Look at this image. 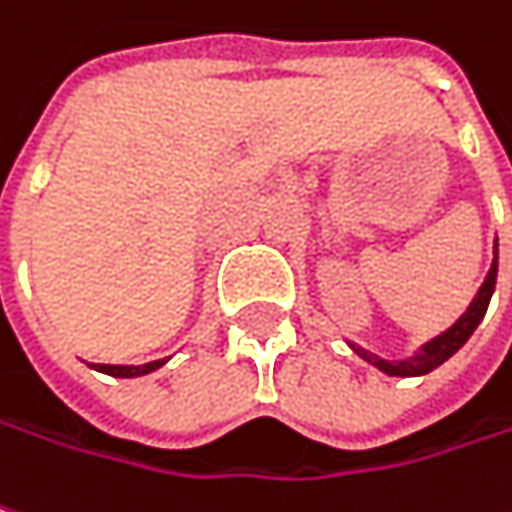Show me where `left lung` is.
Here are the masks:
<instances>
[{"label": "left lung", "instance_id": "8db88e82", "mask_svg": "<svg viewBox=\"0 0 512 512\" xmlns=\"http://www.w3.org/2000/svg\"><path fill=\"white\" fill-rule=\"evenodd\" d=\"M495 276H498V238H495V253H493V265H490V271H487V279L481 282V288H478V294L472 297V303L466 306V311L457 317L455 323L446 329V332H440L437 338H431V341H425L420 349H414L408 358H396V361H387V358H379L376 352H367V349L355 347L352 341H349V347L355 355H361L367 364H373L376 370H382L384 376H399V379H414V376H425V373H431V370H437L443 361H449L452 355H455L457 349L463 347L469 338H472V332L478 329V323L484 320V314H487V306H490V300H493V291H495Z\"/></svg>", "mask_w": 512, "mask_h": 512}]
</instances>
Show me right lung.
<instances>
[{
  "mask_svg": "<svg viewBox=\"0 0 512 512\" xmlns=\"http://www.w3.org/2000/svg\"><path fill=\"white\" fill-rule=\"evenodd\" d=\"M168 358H157V361H148V364H90L92 370L98 373H107V376H116V379H136V376H148L154 370H160Z\"/></svg>",
  "mask_w": 512,
  "mask_h": 512,
  "instance_id": "1",
  "label": "right lung"
}]
</instances>
